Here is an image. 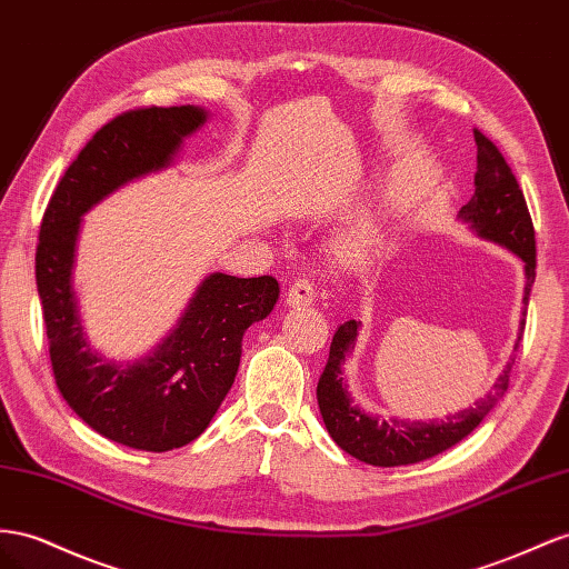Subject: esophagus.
I'll use <instances>...</instances> for the list:
<instances>
[{
	"instance_id": "1",
	"label": "esophagus",
	"mask_w": 569,
	"mask_h": 569,
	"mask_svg": "<svg viewBox=\"0 0 569 569\" xmlns=\"http://www.w3.org/2000/svg\"><path fill=\"white\" fill-rule=\"evenodd\" d=\"M313 299H316V287L311 280H297L284 295V301L289 306H311Z\"/></svg>"
}]
</instances>
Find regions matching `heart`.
<instances>
[{"instance_id":"b5f03b06","label":"heart","mask_w":569,"mask_h":569,"mask_svg":"<svg viewBox=\"0 0 569 569\" xmlns=\"http://www.w3.org/2000/svg\"><path fill=\"white\" fill-rule=\"evenodd\" d=\"M376 232L373 229H355V232L345 234L340 241L332 247L335 258L340 263H357V260H363L368 253L376 249Z\"/></svg>"}]
</instances>
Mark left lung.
I'll return each mask as SVG.
<instances>
[{"mask_svg":"<svg viewBox=\"0 0 569 569\" xmlns=\"http://www.w3.org/2000/svg\"><path fill=\"white\" fill-rule=\"evenodd\" d=\"M476 141V193L471 201L459 210V218L476 229V234L496 241L500 247L510 249L525 260L527 284H525V311L527 316L529 306V291L536 278V237H533V222L521 193L519 183L505 162L498 146L483 136L479 129L473 131ZM359 320H345L337 328L330 357L318 380V407L326 421L328 433L332 440L340 445L345 452L361 459L366 465L373 467H405L423 462L428 457H436L452 445L465 440L476 426H479L486 413L493 409L500 397L508 392L510 386V371L517 359V351L521 345V335H525V318L519 320V337L515 345V355L510 363L505 366L498 382L493 386L479 405L448 417V421H378L368 417L359 407L351 405V399L342 386V363L347 355L357 345L359 335Z\"/></svg>","mask_w":569,"mask_h":569,"instance_id":"1","label":"left lung"}]
</instances>
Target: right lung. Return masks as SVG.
<instances>
[{"mask_svg": "<svg viewBox=\"0 0 569 569\" xmlns=\"http://www.w3.org/2000/svg\"><path fill=\"white\" fill-rule=\"evenodd\" d=\"M206 117L183 104L138 107L107 121L57 183L40 224L36 280L57 388L93 431L133 450L167 452L206 431L234 382L243 332L280 297L270 274L214 272L148 359L117 366L86 345L71 289L81 214L129 179L170 164Z\"/></svg>", "mask_w": 569, "mask_h": 569, "instance_id": "obj_1", "label": "right lung"}]
</instances>
